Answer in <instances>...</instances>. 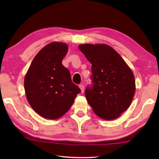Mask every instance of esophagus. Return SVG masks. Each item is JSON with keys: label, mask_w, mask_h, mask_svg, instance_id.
Instances as JSON below:
<instances>
[{"label": "esophagus", "mask_w": 159, "mask_h": 159, "mask_svg": "<svg viewBox=\"0 0 159 159\" xmlns=\"http://www.w3.org/2000/svg\"><path fill=\"white\" fill-rule=\"evenodd\" d=\"M79 88H80V92H81V93H83V92H84V86L83 85H79Z\"/></svg>", "instance_id": "obj_1"}]
</instances>
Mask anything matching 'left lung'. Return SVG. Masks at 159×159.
Returning a JSON list of instances; mask_svg holds the SVG:
<instances>
[{
  "label": "left lung",
  "mask_w": 159,
  "mask_h": 159,
  "mask_svg": "<svg viewBox=\"0 0 159 159\" xmlns=\"http://www.w3.org/2000/svg\"><path fill=\"white\" fill-rule=\"evenodd\" d=\"M79 48L92 63L93 86L85 89L87 102L99 117L116 119L133 100L136 86L133 71L109 45L83 43Z\"/></svg>",
  "instance_id": "1"
}]
</instances>
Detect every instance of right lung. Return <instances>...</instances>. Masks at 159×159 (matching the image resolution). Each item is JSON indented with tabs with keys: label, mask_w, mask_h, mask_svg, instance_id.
I'll list each match as a JSON object with an SVG mask.
<instances>
[{
	"label": "right lung",
	"mask_w": 159,
	"mask_h": 159,
	"mask_svg": "<svg viewBox=\"0 0 159 159\" xmlns=\"http://www.w3.org/2000/svg\"><path fill=\"white\" fill-rule=\"evenodd\" d=\"M68 50L66 43L53 42L39 50L29 66L24 85L28 102L46 119L56 120L67 112L80 92L62 65Z\"/></svg>",
	"instance_id": "add662e5"
}]
</instances>
